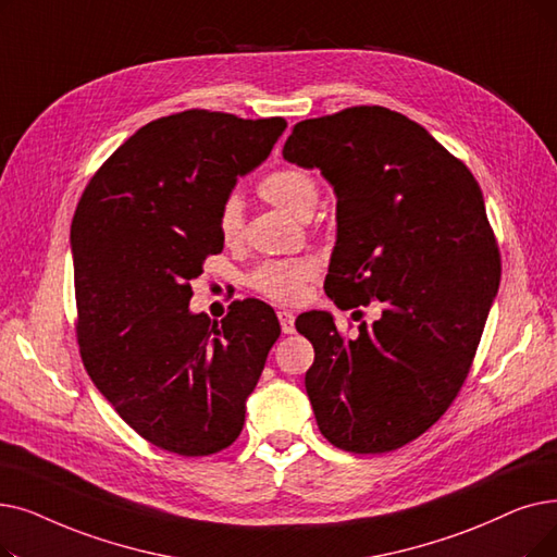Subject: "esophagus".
Returning a JSON list of instances; mask_svg holds the SVG:
<instances>
[{"instance_id":"obj_1","label":"esophagus","mask_w":557,"mask_h":557,"mask_svg":"<svg viewBox=\"0 0 557 557\" xmlns=\"http://www.w3.org/2000/svg\"><path fill=\"white\" fill-rule=\"evenodd\" d=\"M277 319H280V325H282V332L284 334H294L296 330V317L288 309H280L277 311Z\"/></svg>"}]
</instances>
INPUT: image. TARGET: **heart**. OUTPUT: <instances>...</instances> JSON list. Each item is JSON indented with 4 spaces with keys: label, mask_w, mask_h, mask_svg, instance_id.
Here are the masks:
<instances>
[{
    "label": "heart",
    "mask_w": 557,
    "mask_h": 557,
    "mask_svg": "<svg viewBox=\"0 0 557 557\" xmlns=\"http://www.w3.org/2000/svg\"><path fill=\"white\" fill-rule=\"evenodd\" d=\"M259 196L275 207L292 211L300 219L309 215L321 198V182L309 168L282 165L259 182ZM219 232L227 246L238 244L244 236V202L230 196L219 213ZM317 273V261L311 257H288L261 263L250 275L252 292L280 305L298 302L307 280Z\"/></svg>",
    "instance_id": "obj_1"
}]
</instances>
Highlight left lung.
Segmentation results:
<instances>
[{"label":"left lung","mask_w":557,"mask_h":557,"mask_svg":"<svg viewBox=\"0 0 557 557\" xmlns=\"http://www.w3.org/2000/svg\"><path fill=\"white\" fill-rule=\"evenodd\" d=\"M284 159L319 168L336 193L325 294L377 302L355 338L330 313L296 321L317 357L305 375L323 437L396 450L437 423L471 371L500 282V255L473 173L419 123L384 107L302 120Z\"/></svg>","instance_id":"8db88e82"}]
</instances>
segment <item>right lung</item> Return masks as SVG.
<instances>
[{"label":"right lung","mask_w":557,"mask_h":557,"mask_svg":"<svg viewBox=\"0 0 557 557\" xmlns=\"http://www.w3.org/2000/svg\"><path fill=\"white\" fill-rule=\"evenodd\" d=\"M284 117L188 109L140 127L82 193L70 240L77 342L100 394L145 442L184 457L221 453L277 342L275 311L232 302L190 313V280L223 250L219 213L271 154Z\"/></svg>","instance_id":"right-lung-1"}]
</instances>
